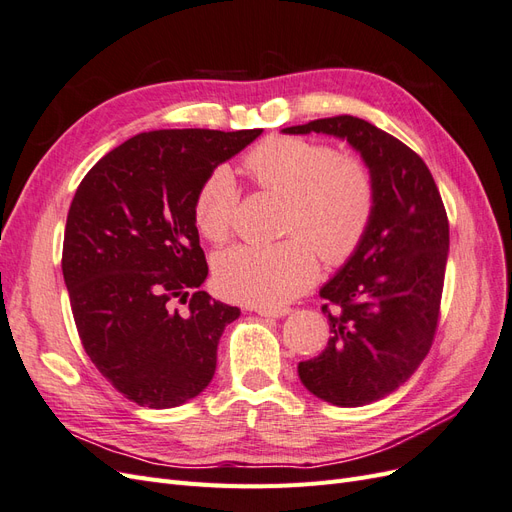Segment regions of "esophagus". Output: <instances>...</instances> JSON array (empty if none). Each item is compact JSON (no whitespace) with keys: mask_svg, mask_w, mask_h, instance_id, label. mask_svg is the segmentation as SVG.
Returning <instances> with one entry per match:
<instances>
[{"mask_svg":"<svg viewBox=\"0 0 512 512\" xmlns=\"http://www.w3.org/2000/svg\"><path fill=\"white\" fill-rule=\"evenodd\" d=\"M290 312L288 307H258L256 314L258 316H265V318H282Z\"/></svg>","mask_w":512,"mask_h":512,"instance_id":"esophagus-1","label":"esophagus"}]
</instances>
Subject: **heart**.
Returning a JSON list of instances; mask_svg holds the SVG:
<instances>
[{"mask_svg": "<svg viewBox=\"0 0 512 512\" xmlns=\"http://www.w3.org/2000/svg\"><path fill=\"white\" fill-rule=\"evenodd\" d=\"M243 170L254 188L284 198L275 245H237L215 262V286L226 299L254 307H282L318 277V255L331 267L350 260L367 237L378 205L371 166L356 153L301 136H269L245 153ZM239 188L218 166L194 198V222L211 243L232 235Z\"/></svg>", "mask_w": 512, "mask_h": 512, "instance_id": "1", "label": "heart"}]
</instances>
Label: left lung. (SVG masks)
<instances>
[{"label":"left lung","instance_id":"8db88e82","mask_svg":"<svg viewBox=\"0 0 512 512\" xmlns=\"http://www.w3.org/2000/svg\"><path fill=\"white\" fill-rule=\"evenodd\" d=\"M284 132L346 138L374 170V222L356 254L320 290L329 344L299 363L309 393L333 406H365L399 389L436 337L448 258L446 209L421 156L365 119L324 117Z\"/></svg>","mask_w":512,"mask_h":512}]
</instances>
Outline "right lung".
<instances>
[{"instance_id":"right-lung-1","label":"right lung","mask_w":512,"mask_h":512,"mask_svg":"<svg viewBox=\"0 0 512 512\" xmlns=\"http://www.w3.org/2000/svg\"><path fill=\"white\" fill-rule=\"evenodd\" d=\"M260 132L136 134L76 188L61 254L76 331L100 374L138 406H181L215 374L220 337L241 312L200 290L209 267L194 198ZM173 300H188L189 312Z\"/></svg>"}]
</instances>
